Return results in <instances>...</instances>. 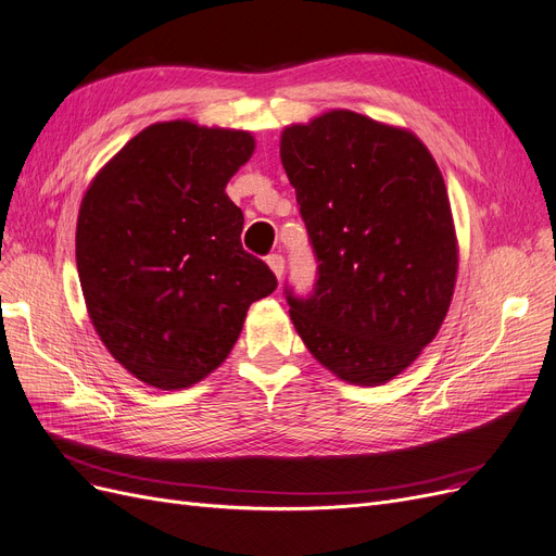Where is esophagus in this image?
I'll list each match as a JSON object with an SVG mask.
<instances>
[{
	"mask_svg": "<svg viewBox=\"0 0 556 556\" xmlns=\"http://www.w3.org/2000/svg\"><path fill=\"white\" fill-rule=\"evenodd\" d=\"M266 264L271 266V271L276 274V278L280 280L282 274H285V257L280 253H271L269 257H266Z\"/></svg>",
	"mask_w": 556,
	"mask_h": 556,
	"instance_id": "obj_1",
	"label": "esophagus"
}]
</instances>
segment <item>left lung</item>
Instances as JSON below:
<instances>
[{
	"label": "left lung",
	"instance_id": "obj_1",
	"mask_svg": "<svg viewBox=\"0 0 556 556\" xmlns=\"http://www.w3.org/2000/svg\"><path fill=\"white\" fill-rule=\"evenodd\" d=\"M280 160L317 257L313 292L285 287L296 332L340 379L381 386L435 338L452 303L445 180L410 131L344 109L287 127Z\"/></svg>",
	"mask_w": 556,
	"mask_h": 556
}]
</instances>
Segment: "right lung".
Wrapping results in <instances>:
<instances>
[{
  "mask_svg": "<svg viewBox=\"0 0 556 556\" xmlns=\"http://www.w3.org/2000/svg\"><path fill=\"white\" fill-rule=\"evenodd\" d=\"M249 131L150 125L88 187L77 271L100 340L139 381L180 390L228 358L247 309L278 280L243 251L226 185L251 160Z\"/></svg>",
  "mask_w": 556,
  "mask_h": 556,
  "instance_id": "1",
  "label": "right lung"
}]
</instances>
